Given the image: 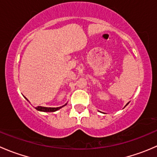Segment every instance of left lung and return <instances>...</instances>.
<instances>
[{
    "instance_id": "8db88e82",
    "label": "left lung",
    "mask_w": 157,
    "mask_h": 157,
    "mask_svg": "<svg viewBox=\"0 0 157 157\" xmlns=\"http://www.w3.org/2000/svg\"><path fill=\"white\" fill-rule=\"evenodd\" d=\"M128 104H127V105H128Z\"/></svg>"
}]
</instances>
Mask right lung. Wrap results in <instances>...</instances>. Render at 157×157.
Returning a JSON list of instances; mask_svg holds the SVG:
<instances>
[{"label": "right lung", "mask_w": 157, "mask_h": 157, "mask_svg": "<svg viewBox=\"0 0 157 157\" xmlns=\"http://www.w3.org/2000/svg\"><path fill=\"white\" fill-rule=\"evenodd\" d=\"M65 105H66V104H65ZM64 105H63V106H64ZM63 106L57 107V108H48V107L38 106V107H36V109H37V110L41 111V112H55V111H58V109L62 108Z\"/></svg>", "instance_id": "1"}]
</instances>
